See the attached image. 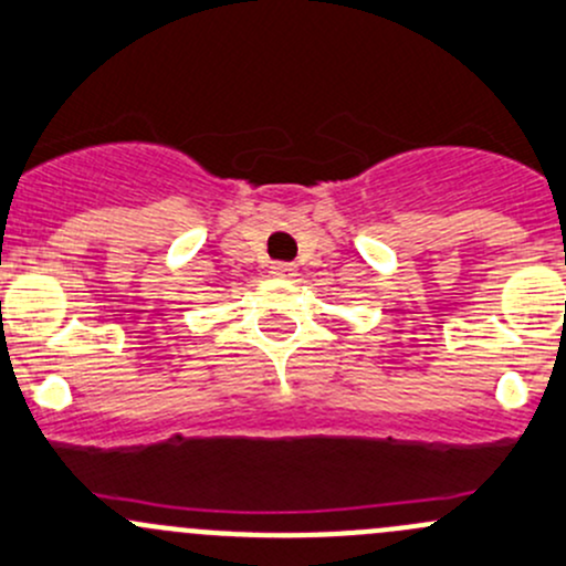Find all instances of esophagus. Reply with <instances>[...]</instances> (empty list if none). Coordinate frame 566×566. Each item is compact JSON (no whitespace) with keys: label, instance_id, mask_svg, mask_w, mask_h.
<instances>
[{"label":"esophagus","instance_id":"esophagus-1","mask_svg":"<svg viewBox=\"0 0 566 566\" xmlns=\"http://www.w3.org/2000/svg\"><path fill=\"white\" fill-rule=\"evenodd\" d=\"M271 273L273 276H295V265L293 263H271Z\"/></svg>","mask_w":566,"mask_h":566}]
</instances>
